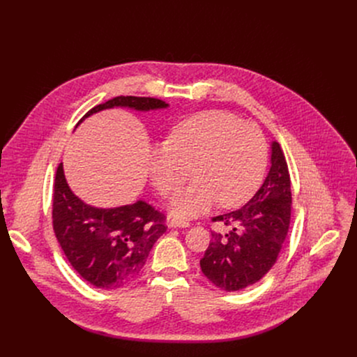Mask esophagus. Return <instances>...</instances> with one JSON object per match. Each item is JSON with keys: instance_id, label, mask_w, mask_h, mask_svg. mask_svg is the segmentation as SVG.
Wrapping results in <instances>:
<instances>
[{"instance_id": "obj_1", "label": "esophagus", "mask_w": 357, "mask_h": 357, "mask_svg": "<svg viewBox=\"0 0 357 357\" xmlns=\"http://www.w3.org/2000/svg\"><path fill=\"white\" fill-rule=\"evenodd\" d=\"M189 220H186V219H178V218H175V219H172L171 222H169V226H172V227H189Z\"/></svg>"}]
</instances>
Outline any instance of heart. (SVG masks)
Instances as JSON below:
<instances>
[{"instance_id":"heart-1","label":"heart","mask_w":357,"mask_h":357,"mask_svg":"<svg viewBox=\"0 0 357 357\" xmlns=\"http://www.w3.org/2000/svg\"><path fill=\"white\" fill-rule=\"evenodd\" d=\"M267 167V144L261 130L231 113L206 110L172 128L167 142L152 151L151 179L162 197L174 196L176 216H193L213 203L233 208L260 186Z\"/></svg>"}]
</instances>
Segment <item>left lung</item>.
I'll use <instances>...</instances> for the list:
<instances>
[{"instance_id":"8db88e82","label":"left lung","mask_w":357,"mask_h":357,"mask_svg":"<svg viewBox=\"0 0 357 357\" xmlns=\"http://www.w3.org/2000/svg\"><path fill=\"white\" fill-rule=\"evenodd\" d=\"M291 179L284 151L273 142L271 168L244 206L212 218L225 231L212 230L200 260L202 273L225 291H238L260 281L275 264L291 222Z\"/></svg>"}]
</instances>
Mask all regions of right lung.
<instances>
[{"label": "right lung", "mask_w": 357, "mask_h": 357, "mask_svg": "<svg viewBox=\"0 0 357 357\" xmlns=\"http://www.w3.org/2000/svg\"><path fill=\"white\" fill-rule=\"evenodd\" d=\"M114 106L151 110L168 105L155 97L117 96L89 110L83 119ZM52 222L73 270L101 289L123 288L135 280L152 245L168 229L167 216L142 200L114 209L86 205L69 189L62 162L55 175Z\"/></svg>", "instance_id": "obj_1"}]
</instances>
